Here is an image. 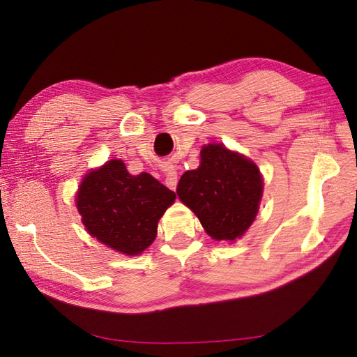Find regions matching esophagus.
I'll return each mask as SVG.
<instances>
[{
    "label": "esophagus",
    "mask_w": 357,
    "mask_h": 357,
    "mask_svg": "<svg viewBox=\"0 0 357 357\" xmlns=\"http://www.w3.org/2000/svg\"><path fill=\"white\" fill-rule=\"evenodd\" d=\"M166 185L169 186V188L174 190L177 188V182H178V177H177V171H175L174 167H167L166 169V178H165Z\"/></svg>",
    "instance_id": "34e87169"
}]
</instances>
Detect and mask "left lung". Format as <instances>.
Returning a JSON list of instances; mask_svg holds the SVG:
<instances>
[{
  "instance_id": "8db88e82",
  "label": "left lung",
  "mask_w": 357,
  "mask_h": 357,
  "mask_svg": "<svg viewBox=\"0 0 357 357\" xmlns=\"http://www.w3.org/2000/svg\"><path fill=\"white\" fill-rule=\"evenodd\" d=\"M177 195L201 220L215 241H236L258 213L262 177L255 162L223 145L208 144L201 150V165L186 171Z\"/></svg>"
}]
</instances>
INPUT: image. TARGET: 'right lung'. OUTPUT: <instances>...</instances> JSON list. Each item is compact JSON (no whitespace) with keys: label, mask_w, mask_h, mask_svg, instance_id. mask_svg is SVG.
<instances>
[{"label":"right lung","mask_w":357,"mask_h":357,"mask_svg":"<svg viewBox=\"0 0 357 357\" xmlns=\"http://www.w3.org/2000/svg\"><path fill=\"white\" fill-rule=\"evenodd\" d=\"M175 192L150 174L131 175L121 160L107 161L82 182L77 210L93 237L123 255H139L156 237L158 221Z\"/></svg>","instance_id":"1"}]
</instances>
